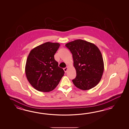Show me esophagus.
Instances as JSON below:
<instances>
[{"label": "esophagus", "instance_id": "1", "mask_svg": "<svg viewBox=\"0 0 129 129\" xmlns=\"http://www.w3.org/2000/svg\"><path fill=\"white\" fill-rule=\"evenodd\" d=\"M63 70H64V71L65 72H66L67 71V70H68V67H67L66 68H64L63 69Z\"/></svg>", "mask_w": 129, "mask_h": 129}]
</instances>
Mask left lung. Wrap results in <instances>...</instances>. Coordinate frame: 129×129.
Masks as SVG:
<instances>
[{"mask_svg": "<svg viewBox=\"0 0 129 129\" xmlns=\"http://www.w3.org/2000/svg\"><path fill=\"white\" fill-rule=\"evenodd\" d=\"M72 54L77 76L72 80L77 88L83 90L91 89L102 79L104 66L102 53L93 43L76 40L66 44Z\"/></svg>", "mask_w": 129, "mask_h": 129, "instance_id": "1", "label": "left lung"}]
</instances>
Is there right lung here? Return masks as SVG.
<instances>
[{
	"instance_id": "right-lung-1",
	"label": "right lung",
	"mask_w": 129,
	"mask_h": 129,
	"mask_svg": "<svg viewBox=\"0 0 129 129\" xmlns=\"http://www.w3.org/2000/svg\"><path fill=\"white\" fill-rule=\"evenodd\" d=\"M60 44L47 42L31 50L25 66V74L37 90L47 92L55 88L63 77V69L58 66L54 55Z\"/></svg>"
}]
</instances>
